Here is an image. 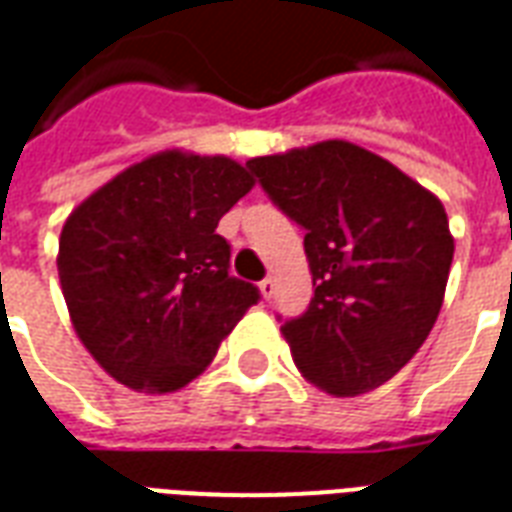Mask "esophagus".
Segmentation results:
<instances>
[{"mask_svg":"<svg viewBox=\"0 0 512 512\" xmlns=\"http://www.w3.org/2000/svg\"><path fill=\"white\" fill-rule=\"evenodd\" d=\"M274 290H276V279L274 276H266V279H263V282H260V293H263V298H271V295H274Z\"/></svg>","mask_w":512,"mask_h":512,"instance_id":"esophagus-1","label":"esophagus"}]
</instances>
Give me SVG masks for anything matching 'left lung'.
<instances>
[{
  "label": "left lung",
  "instance_id": "left-lung-1",
  "mask_svg": "<svg viewBox=\"0 0 512 512\" xmlns=\"http://www.w3.org/2000/svg\"><path fill=\"white\" fill-rule=\"evenodd\" d=\"M304 227L312 304L282 325L295 366L331 396L388 382L442 309L453 236L434 192L350 140L246 162Z\"/></svg>",
  "mask_w": 512,
  "mask_h": 512
}]
</instances>
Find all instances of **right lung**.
Returning a JSON list of instances; mask_svg holds the SVG:
<instances>
[{"instance_id":"add662e5","label":"right lung","mask_w":512,"mask_h":512,"mask_svg":"<svg viewBox=\"0 0 512 512\" xmlns=\"http://www.w3.org/2000/svg\"><path fill=\"white\" fill-rule=\"evenodd\" d=\"M252 187L230 157L168 149L73 208L59 236V282L78 339L113 380L179 391L257 304V287L227 274L230 244L217 233Z\"/></svg>"}]
</instances>
